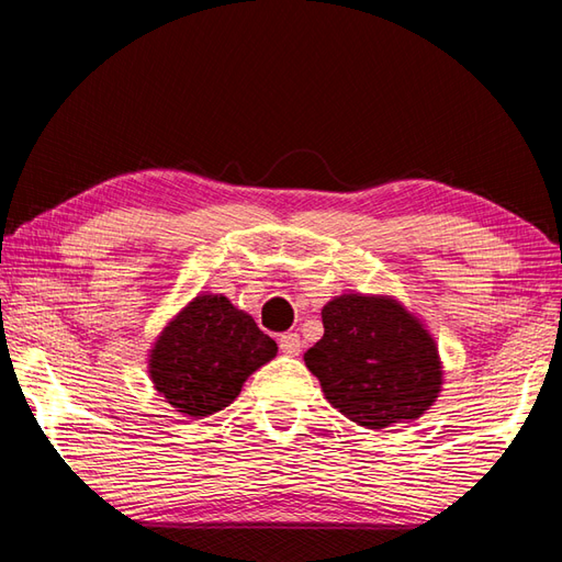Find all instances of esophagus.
I'll list each match as a JSON object with an SVG mask.
<instances>
[{
    "label": "esophagus",
    "instance_id": "esophagus-1",
    "mask_svg": "<svg viewBox=\"0 0 562 562\" xmlns=\"http://www.w3.org/2000/svg\"><path fill=\"white\" fill-rule=\"evenodd\" d=\"M280 350H282L284 355H290V357L300 355V352H302V340H300V336H296V333H282V336H280Z\"/></svg>",
    "mask_w": 562,
    "mask_h": 562
}]
</instances>
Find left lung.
<instances>
[{
  "label": "left lung",
  "instance_id": "left-lung-1",
  "mask_svg": "<svg viewBox=\"0 0 562 562\" xmlns=\"http://www.w3.org/2000/svg\"><path fill=\"white\" fill-rule=\"evenodd\" d=\"M324 338L304 362L328 403L352 423L384 429L417 420L441 391L435 338L391 296L340 294L321 312Z\"/></svg>",
  "mask_w": 562,
  "mask_h": 562
}]
</instances>
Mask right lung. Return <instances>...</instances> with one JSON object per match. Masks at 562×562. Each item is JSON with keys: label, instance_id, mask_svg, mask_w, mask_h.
Masks as SVG:
<instances>
[{"label": "right lung", "instance_id": "obj_1", "mask_svg": "<svg viewBox=\"0 0 562 562\" xmlns=\"http://www.w3.org/2000/svg\"><path fill=\"white\" fill-rule=\"evenodd\" d=\"M278 355V342L222 294H198L154 342L149 376L188 417L226 408L244 381Z\"/></svg>", "mask_w": 562, "mask_h": 562}]
</instances>
